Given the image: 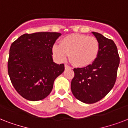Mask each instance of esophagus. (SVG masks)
<instances>
[{
	"label": "esophagus",
	"instance_id": "obj_1",
	"mask_svg": "<svg viewBox=\"0 0 128 128\" xmlns=\"http://www.w3.org/2000/svg\"><path fill=\"white\" fill-rule=\"evenodd\" d=\"M65 69H68V68H71V67H70V66H68V65H67V64H65Z\"/></svg>",
	"mask_w": 128,
	"mask_h": 128
}]
</instances>
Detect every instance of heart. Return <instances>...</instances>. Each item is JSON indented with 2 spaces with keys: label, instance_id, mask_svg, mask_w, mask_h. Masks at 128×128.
<instances>
[{
  "label": "heart",
  "instance_id": "1",
  "mask_svg": "<svg viewBox=\"0 0 128 128\" xmlns=\"http://www.w3.org/2000/svg\"><path fill=\"white\" fill-rule=\"evenodd\" d=\"M100 50L99 41L94 36L73 34L62 39L60 44H54L53 54L59 61L69 56L70 62L77 67H85L96 59Z\"/></svg>",
  "mask_w": 128,
  "mask_h": 128
}]
</instances>
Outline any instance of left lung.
<instances>
[{
    "mask_svg": "<svg viewBox=\"0 0 128 128\" xmlns=\"http://www.w3.org/2000/svg\"><path fill=\"white\" fill-rule=\"evenodd\" d=\"M100 43L97 58L84 68H74L71 90L74 97L85 104H93L104 98L112 89L117 77L120 57L112 40L92 32Z\"/></svg>",
    "mask_w": 128,
    "mask_h": 128,
    "instance_id": "obj_1",
    "label": "left lung"
}]
</instances>
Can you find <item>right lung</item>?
I'll return each instance as SVG.
<instances>
[{
  "mask_svg": "<svg viewBox=\"0 0 128 128\" xmlns=\"http://www.w3.org/2000/svg\"><path fill=\"white\" fill-rule=\"evenodd\" d=\"M61 33L24 34L11 44L8 72L18 93L30 101L44 99L55 79L64 71V64L54 62L52 47Z\"/></svg>",
  "mask_w": 128,
  "mask_h": 128,
  "instance_id": "right-lung-1",
  "label": "right lung"
}]
</instances>
